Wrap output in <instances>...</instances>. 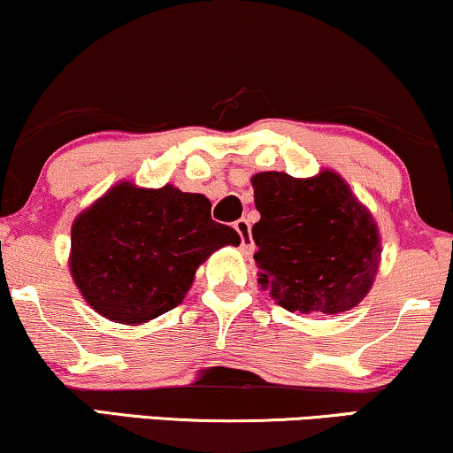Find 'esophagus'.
I'll use <instances>...</instances> for the list:
<instances>
[{
    "label": "esophagus",
    "mask_w": 453,
    "mask_h": 453,
    "mask_svg": "<svg viewBox=\"0 0 453 453\" xmlns=\"http://www.w3.org/2000/svg\"><path fill=\"white\" fill-rule=\"evenodd\" d=\"M234 230L238 232L240 236V249H242V253H250L253 250V236H250V223L246 219H238L234 223Z\"/></svg>",
    "instance_id": "34e87169"
}]
</instances>
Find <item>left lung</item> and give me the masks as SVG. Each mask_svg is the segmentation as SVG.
I'll list each match as a JSON object with an SVG mask.
<instances>
[{
  "label": "left lung",
  "mask_w": 453,
  "mask_h": 453,
  "mask_svg": "<svg viewBox=\"0 0 453 453\" xmlns=\"http://www.w3.org/2000/svg\"><path fill=\"white\" fill-rule=\"evenodd\" d=\"M261 219L253 226L261 290L280 307L339 316L364 301L380 267L370 209L332 169L313 177H250Z\"/></svg>",
  "instance_id": "left-lung-1"
}]
</instances>
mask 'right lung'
Returning a JSON list of instances; mask_svg holds the SVG:
<instances>
[{
	"instance_id": "right-lung-1",
	"label": "right lung",
	"mask_w": 453,
	"mask_h": 453,
	"mask_svg": "<svg viewBox=\"0 0 453 453\" xmlns=\"http://www.w3.org/2000/svg\"><path fill=\"white\" fill-rule=\"evenodd\" d=\"M227 244L240 236L211 219L204 194L119 181L74 217L68 269L96 313L137 326L180 305L196 269Z\"/></svg>"
}]
</instances>
